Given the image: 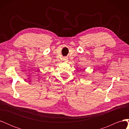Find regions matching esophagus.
<instances>
[{"instance_id":"34e87169","label":"esophagus","mask_w":129,"mask_h":129,"mask_svg":"<svg viewBox=\"0 0 129 129\" xmlns=\"http://www.w3.org/2000/svg\"><path fill=\"white\" fill-rule=\"evenodd\" d=\"M63 60V61H64L65 62H67L68 61V58H67V57H64Z\"/></svg>"}]
</instances>
